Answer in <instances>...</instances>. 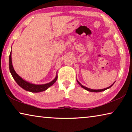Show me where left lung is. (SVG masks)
Masks as SVG:
<instances>
[{
    "mask_svg": "<svg viewBox=\"0 0 132 132\" xmlns=\"http://www.w3.org/2000/svg\"><path fill=\"white\" fill-rule=\"evenodd\" d=\"M77 81L78 83H79V84L80 85V86L82 88H84L85 90H87V91H90V92H94V93H98V92H101V91H103L106 90H107V89H108V88H111V87L113 86V84L115 83V82H113V83L110 86H109L108 87H107V88H104V89H100V90H93V89H90V88H89L86 87H85V86H82V85L81 83H80V82L79 81H78L77 80Z\"/></svg>",
    "mask_w": 132,
    "mask_h": 132,
    "instance_id": "obj_1",
    "label": "left lung"
}]
</instances>
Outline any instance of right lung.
<instances>
[{
  "instance_id": "1",
  "label": "right lung",
  "mask_w": 132,
  "mask_h": 132,
  "mask_svg": "<svg viewBox=\"0 0 132 132\" xmlns=\"http://www.w3.org/2000/svg\"><path fill=\"white\" fill-rule=\"evenodd\" d=\"M9 70L12 74L13 79L17 82V84L19 86H20L22 88L27 91H30L31 93H39L42 91H45L46 90L51 87V86L55 83L57 79V75L56 73V77L52 81L48 82V83L44 84H35L31 83V82H28L26 80H24L23 78H21L20 76L18 75L16 72H15L13 66L12 64V51L10 52V56H9Z\"/></svg>"
}]
</instances>
